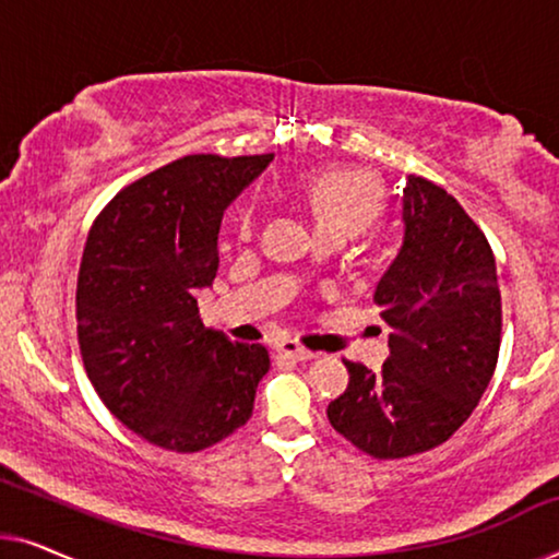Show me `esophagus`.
Masks as SVG:
<instances>
[{
    "instance_id": "34e87169",
    "label": "esophagus",
    "mask_w": 559,
    "mask_h": 559,
    "mask_svg": "<svg viewBox=\"0 0 559 559\" xmlns=\"http://www.w3.org/2000/svg\"><path fill=\"white\" fill-rule=\"evenodd\" d=\"M277 350H280L282 356L295 358V361H310V358H316V354H312V350L302 348L300 343H297V341H289V338L280 341V343H277Z\"/></svg>"
}]
</instances>
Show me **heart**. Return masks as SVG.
I'll use <instances>...</instances> for the list:
<instances>
[{"label": "heart", "mask_w": 559, "mask_h": 559, "mask_svg": "<svg viewBox=\"0 0 559 559\" xmlns=\"http://www.w3.org/2000/svg\"><path fill=\"white\" fill-rule=\"evenodd\" d=\"M302 201L308 205L318 234L354 236L369 228L381 213V188L369 173L325 170L312 175L302 186ZM254 205H241L236 213V231L243 239L254 234Z\"/></svg>", "instance_id": "heart-1"}]
</instances>
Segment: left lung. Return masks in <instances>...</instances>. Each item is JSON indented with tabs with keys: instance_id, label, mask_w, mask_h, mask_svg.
<instances>
[{
	"instance_id": "left-lung-1",
	"label": "left lung",
	"mask_w": 559,
	"mask_h": 559,
	"mask_svg": "<svg viewBox=\"0 0 559 559\" xmlns=\"http://www.w3.org/2000/svg\"><path fill=\"white\" fill-rule=\"evenodd\" d=\"M402 243L373 289L389 325L379 371L343 361L348 386L328 404L343 438L373 457L445 442L484 396L501 343V293L486 236L435 182L407 175Z\"/></svg>"
}]
</instances>
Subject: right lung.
Returning <instances> with one entry per match:
<instances>
[{
    "label": "right lung",
    "instance_id": "add662e5",
    "mask_svg": "<svg viewBox=\"0 0 559 559\" xmlns=\"http://www.w3.org/2000/svg\"><path fill=\"white\" fill-rule=\"evenodd\" d=\"M274 155H188L121 190L83 249L75 320L86 373L114 417L175 453L216 445L254 409L262 343L198 316L218 272V228Z\"/></svg>",
    "mask_w": 559,
    "mask_h": 559
}]
</instances>
